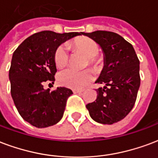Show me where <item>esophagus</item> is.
<instances>
[{
  "instance_id": "1",
  "label": "esophagus",
  "mask_w": 158,
  "mask_h": 158,
  "mask_svg": "<svg viewBox=\"0 0 158 158\" xmlns=\"http://www.w3.org/2000/svg\"><path fill=\"white\" fill-rule=\"evenodd\" d=\"M73 92L74 93H77V94H81L83 92V90H79V89H73Z\"/></svg>"
}]
</instances>
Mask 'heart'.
Segmentation results:
<instances>
[{"instance_id":"obj_1","label":"heart","mask_w":158,"mask_h":158,"mask_svg":"<svg viewBox=\"0 0 158 158\" xmlns=\"http://www.w3.org/2000/svg\"><path fill=\"white\" fill-rule=\"evenodd\" d=\"M71 47L80 51L88 58L89 64L95 66L96 57L99 53V46L94 40L89 37H79L71 43ZM54 63L57 68H64L69 63V52L64 46L58 47L54 52ZM93 79V73L89 69L77 71L67 69L58 73V80L60 85L72 89H83Z\"/></svg>"}]
</instances>
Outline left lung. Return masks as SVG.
<instances>
[{
	"label": "left lung",
	"instance_id": "1",
	"mask_svg": "<svg viewBox=\"0 0 158 158\" xmlns=\"http://www.w3.org/2000/svg\"><path fill=\"white\" fill-rule=\"evenodd\" d=\"M99 44L104 67L95 83L97 98L86 105L90 117L100 124L116 123L126 117L135 105L140 87V62L132 45L117 33L107 31L82 32Z\"/></svg>",
	"mask_w": 158,
	"mask_h": 158
}]
</instances>
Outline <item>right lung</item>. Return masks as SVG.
<instances>
[{
    "label": "right lung",
    "instance_id": "add662e5",
    "mask_svg": "<svg viewBox=\"0 0 158 158\" xmlns=\"http://www.w3.org/2000/svg\"><path fill=\"white\" fill-rule=\"evenodd\" d=\"M82 32L56 33L43 31L31 35L15 50L9 70L10 94L23 120L37 128L53 126L64 115L71 89H44L43 83L53 82L57 72L54 52L62 43Z\"/></svg>",
    "mask_w": 158,
    "mask_h": 158
}]
</instances>
